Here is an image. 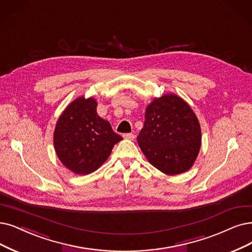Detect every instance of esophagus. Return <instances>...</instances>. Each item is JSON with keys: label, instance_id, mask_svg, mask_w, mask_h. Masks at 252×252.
<instances>
[{"label": "esophagus", "instance_id": "obj_1", "mask_svg": "<svg viewBox=\"0 0 252 252\" xmlns=\"http://www.w3.org/2000/svg\"><path fill=\"white\" fill-rule=\"evenodd\" d=\"M123 137L126 138V139H130V140H133L134 139V134L133 133H125L123 134Z\"/></svg>", "mask_w": 252, "mask_h": 252}]
</instances>
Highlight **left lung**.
Masks as SVG:
<instances>
[{"label":"left lung","mask_w":252,"mask_h":252,"mask_svg":"<svg viewBox=\"0 0 252 252\" xmlns=\"http://www.w3.org/2000/svg\"><path fill=\"white\" fill-rule=\"evenodd\" d=\"M200 140L198 120L181 97L165 94L147 106L137 143L160 172L169 176L187 172L198 155Z\"/></svg>","instance_id":"left-lung-1"}]
</instances>
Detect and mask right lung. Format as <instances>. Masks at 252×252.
Wrapping results in <instances>:
<instances>
[{
    "mask_svg": "<svg viewBox=\"0 0 252 252\" xmlns=\"http://www.w3.org/2000/svg\"><path fill=\"white\" fill-rule=\"evenodd\" d=\"M97 101L80 96L60 116L54 146L60 161L77 175H88L101 166L122 136L113 131L96 112Z\"/></svg>",
    "mask_w": 252,
    "mask_h": 252,
    "instance_id": "obj_1",
    "label": "right lung"
}]
</instances>
